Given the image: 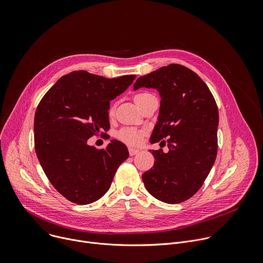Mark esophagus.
Here are the masks:
<instances>
[{
    "label": "esophagus",
    "instance_id": "34e87169",
    "mask_svg": "<svg viewBox=\"0 0 263 263\" xmlns=\"http://www.w3.org/2000/svg\"><path fill=\"white\" fill-rule=\"evenodd\" d=\"M128 149H129L130 156H134V155H136L139 152V149H136V148H133V147H129Z\"/></svg>",
    "mask_w": 263,
    "mask_h": 263
}]
</instances>
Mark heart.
I'll list each match as a JSON object with an SVG mask.
<instances>
[{
    "instance_id": "b5f03b06",
    "label": "heart",
    "mask_w": 263,
    "mask_h": 263,
    "mask_svg": "<svg viewBox=\"0 0 263 263\" xmlns=\"http://www.w3.org/2000/svg\"><path fill=\"white\" fill-rule=\"evenodd\" d=\"M147 96H149V93H147V92L138 93L134 97V101H135V103H138L142 99L146 98ZM112 114H114V108H111L109 110V115L111 116ZM144 135H145V131H143V130L136 129V128H124L118 133V138L129 145L136 146L141 143Z\"/></svg>"
}]
</instances>
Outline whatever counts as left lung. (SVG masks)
<instances>
[{"instance_id":"1","label":"left lung","mask_w":263,"mask_h":263,"mask_svg":"<svg viewBox=\"0 0 263 263\" xmlns=\"http://www.w3.org/2000/svg\"><path fill=\"white\" fill-rule=\"evenodd\" d=\"M133 87L158 90L161 98L158 122L149 141L167 139L168 146L167 153L161 148L149 149L156 161L154 167L142 175L145 189L167 204L189 200L201 189L216 158L215 100L198 74L180 64L144 74Z\"/></svg>"}]
</instances>
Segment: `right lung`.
<instances>
[{"label": "right lung", "mask_w": 263, "mask_h": 263, "mask_svg": "<svg viewBox=\"0 0 263 263\" xmlns=\"http://www.w3.org/2000/svg\"><path fill=\"white\" fill-rule=\"evenodd\" d=\"M136 78L107 79L85 70L61 77L37 106L34 118L35 152L56 191L68 201L86 205L109 190L118 167L129 157L116 139L105 148L88 145L92 135L109 129L110 101Z\"/></svg>", "instance_id": "obj_1"}]
</instances>
